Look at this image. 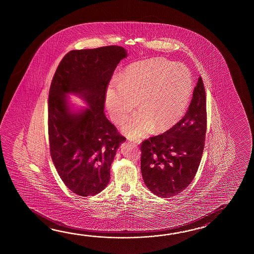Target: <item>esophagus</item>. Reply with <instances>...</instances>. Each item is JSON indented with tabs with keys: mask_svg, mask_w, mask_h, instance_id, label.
Masks as SVG:
<instances>
[{
	"mask_svg": "<svg viewBox=\"0 0 254 254\" xmlns=\"http://www.w3.org/2000/svg\"><path fill=\"white\" fill-rule=\"evenodd\" d=\"M132 142L134 143V144H136V145H139L140 143V140H132Z\"/></svg>",
	"mask_w": 254,
	"mask_h": 254,
	"instance_id": "1",
	"label": "esophagus"
}]
</instances>
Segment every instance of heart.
<instances>
[{
    "mask_svg": "<svg viewBox=\"0 0 254 254\" xmlns=\"http://www.w3.org/2000/svg\"><path fill=\"white\" fill-rule=\"evenodd\" d=\"M192 92L190 70L162 58L129 65L106 91L111 117L120 123L138 105L140 112L126 120L122 129L130 137H142L151 129L162 131L184 116Z\"/></svg>",
    "mask_w": 254,
    "mask_h": 254,
    "instance_id": "b5f03b06",
    "label": "heart"
}]
</instances>
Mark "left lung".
Segmentation results:
<instances>
[{
	"label": "left lung",
	"instance_id": "left-lung-1",
	"mask_svg": "<svg viewBox=\"0 0 254 254\" xmlns=\"http://www.w3.org/2000/svg\"><path fill=\"white\" fill-rule=\"evenodd\" d=\"M206 129L205 88L200 77L184 118L141 142V175L152 193L170 198L188 187L200 165Z\"/></svg>",
	"mask_w": 254,
	"mask_h": 254
}]
</instances>
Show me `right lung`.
Masks as SVG:
<instances>
[{
  "label": "right lung",
  "instance_id": "right-lung-1",
  "mask_svg": "<svg viewBox=\"0 0 254 254\" xmlns=\"http://www.w3.org/2000/svg\"><path fill=\"white\" fill-rule=\"evenodd\" d=\"M126 57V50L116 45L70 51L51 83V156L65 185L82 197L97 194L108 185L112 162L126 140L103 113L110 80ZM69 93L79 95L88 107L72 111L65 95Z\"/></svg>",
  "mask_w": 254,
  "mask_h": 254
}]
</instances>
